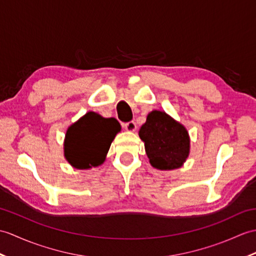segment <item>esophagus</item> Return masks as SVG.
I'll return each instance as SVG.
<instances>
[{"mask_svg": "<svg viewBox=\"0 0 256 256\" xmlns=\"http://www.w3.org/2000/svg\"><path fill=\"white\" fill-rule=\"evenodd\" d=\"M123 128L128 130V132H134V130H136V123L134 121H130L128 123H124Z\"/></svg>", "mask_w": 256, "mask_h": 256, "instance_id": "1", "label": "esophagus"}]
</instances>
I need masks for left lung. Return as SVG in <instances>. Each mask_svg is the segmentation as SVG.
I'll list each match as a JSON object with an SVG mask.
<instances>
[{"label":"left lung","instance_id":"8db88e82","mask_svg":"<svg viewBox=\"0 0 256 256\" xmlns=\"http://www.w3.org/2000/svg\"><path fill=\"white\" fill-rule=\"evenodd\" d=\"M152 167L162 171L181 168L191 150L186 128L164 111L152 110L140 128Z\"/></svg>","mask_w":256,"mask_h":256}]
</instances>
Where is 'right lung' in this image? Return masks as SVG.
<instances>
[{
  "mask_svg": "<svg viewBox=\"0 0 256 256\" xmlns=\"http://www.w3.org/2000/svg\"><path fill=\"white\" fill-rule=\"evenodd\" d=\"M120 130V123L114 118L89 111L68 126L64 138V158L75 169L98 167L104 162L111 142Z\"/></svg>",
  "mask_w": 256,
  "mask_h": 256,
  "instance_id": "1",
  "label": "right lung"
}]
</instances>
